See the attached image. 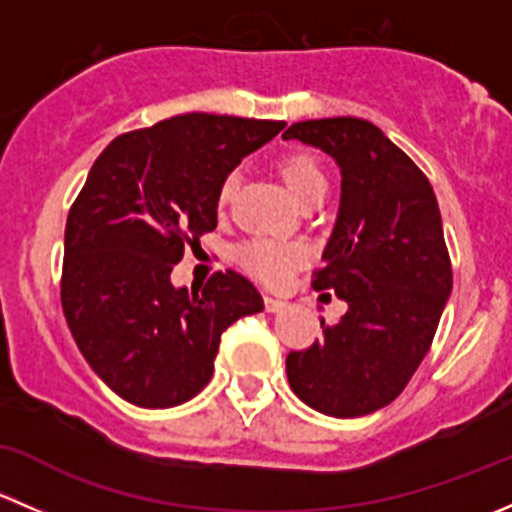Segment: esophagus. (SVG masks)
Returning <instances> with one entry per match:
<instances>
[{
    "label": "esophagus",
    "mask_w": 512,
    "mask_h": 512,
    "mask_svg": "<svg viewBox=\"0 0 512 512\" xmlns=\"http://www.w3.org/2000/svg\"><path fill=\"white\" fill-rule=\"evenodd\" d=\"M285 307H287V302H282V299L265 294V309H267V312H280V309H285Z\"/></svg>",
    "instance_id": "obj_1"
}]
</instances>
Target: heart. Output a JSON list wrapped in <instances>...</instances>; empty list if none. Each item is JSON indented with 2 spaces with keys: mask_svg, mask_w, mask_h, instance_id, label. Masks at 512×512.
<instances>
[{
  "mask_svg": "<svg viewBox=\"0 0 512 512\" xmlns=\"http://www.w3.org/2000/svg\"><path fill=\"white\" fill-rule=\"evenodd\" d=\"M277 170H280V178L285 180L287 190L292 193V198L297 203H304V200L314 198V195L327 193V178H324L317 160L307 156V153H289V156L277 163ZM232 190H235V175H227L218 190L220 208L227 205ZM235 255L237 262L250 275L267 282V285H282L307 260L304 245L285 240H250L237 247Z\"/></svg>",
  "mask_w": 512,
  "mask_h": 512,
  "instance_id": "1",
  "label": "heart"
}]
</instances>
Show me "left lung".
I'll return each mask as SVG.
<instances>
[{
  "mask_svg": "<svg viewBox=\"0 0 512 512\" xmlns=\"http://www.w3.org/2000/svg\"><path fill=\"white\" fill-rule=\"evenodd\" d=\"M282 138L339 165L337 223L312 287L347 302L337 324L322 319V339L289 352V386L324 416L374 414L406 389L451 297L438 200L414 160L364 118L302 121Z\"/></svg>",
  "mask_w": 512,
  "mask_h": 512,
  "instance_id": "obj_1",
  "label": "left lung"
}]
</instances>
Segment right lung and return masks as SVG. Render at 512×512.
<instances>
[{
  "label": "right lung",
  "mask_w": 512,
  "mask_h": 512,
  "mask_svg": "<svg viewBox=\"0 0 512 512\" xmlns=\"http://www.w3.org/2000/svg\"><path fill=\"white\" fill-rule=\"evenodd\" d=\"M285 121L183 113L113 138L91 165L64 235L61 307L98 379L141 409L208 386L220 334L265 309L247 277L175 287L185 245L218 225V190Z\"/></svg>",
  "instance_id": "add662e5"
}]
</instances>
